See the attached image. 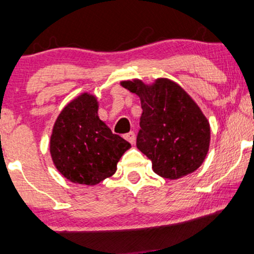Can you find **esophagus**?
I'll return each mask as SVG.
<instances>
[{"instance_id": "obj_1", "label": "esophagus", "mask_w": 254, "mask_h": 254, "mask_svg": "<svg viewBox=\"0 0 254 254\" xmlns=\"http://www.w3.org/2000/svg\"><path fill=\"white\" fill-rule=\"evenodd\" d=\"M124 138L127 139V142H130L131 144H133V143H135V140H136V135H135V132H133V131H130V132L125 133V135H124Z\"/></svg>"}]
</instances>
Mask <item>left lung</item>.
<instances>
[{
	"mask_svg": "<svg viewBox=\"0 0 254 254\" xmlns=\"http://www.w3.org/2000/svg\"><path fill=\"white\" fill-rule=\"evenodd\" d=\"M121 85L140 99L142 116L136 145L164 179L176 180L195 172L209 149L210 127L197 104L169 79L152 85L139 79Z\"/></svg>",
	"mask_w": 254,
	"mask_h": 254,
	"instance_id": "left-lung-1",
	"label": "left lung"
}]
</instances>
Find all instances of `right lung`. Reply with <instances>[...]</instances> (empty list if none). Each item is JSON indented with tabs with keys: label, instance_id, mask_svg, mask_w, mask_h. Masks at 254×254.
<instances>
[{
	"label": "right lung",
	"instance_id": "add662e5",
	"mask_svg": "<svg viewBox=\"0 0 254 254\" xmlns=\"http://www.w3.org/2000/svg\"><path fill=\"white\" fill-rule=\"evenodd\" d=\"M131 144L98 117V102L87 92L68 103L54 123L50 151L54 166L73 183L94 186L117 170Z\"/></svg>",
	"mask_w": 254,
	"mask_h": 254
}]
</instances>
